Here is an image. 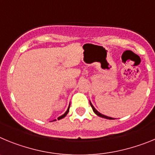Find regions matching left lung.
I'll list each match as a JSON object with an SVG mask.
<instances>
[{
  "mask_svg": "<svg viewBox=\"0 0 155 155\" xmlns=\"http://www.w3.org/2000/svg\"><path fill=\"white\" fill-rule=\"evenodd\" d=\"M90 102V105H91V108H92V109H93V112H94V113H95V114L97 115V116H100V117H102V118H105V119H108V120H114V119L113 118H112V117H109V116H105V115H103V114H102V113H100L99 112H98V110H97L96 109H95V108L94 107V106H93V105L92 104H91V101H89Z\"/></svg>",
  "mask_w": 155,
  "mask_h": 155,
  "instance_id": "1",
  "label": "left lung"
}]
</instances>
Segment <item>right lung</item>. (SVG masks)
Instances as JSON below:
<instances>
[{
    "instance_id": "1",
    "label": "right lung",
    "mask_w": 155,
    "mask_h": 155,
    "mask_svg": "<svg viewBox=\"0 0 155 155\" xmlns=\"http://www.w3.org/2000/svg\"><path fill=\"white\" fill-rule=\"evenodd\" d=\"M70 105H71V104H69V106H68V109H67V111H66L65 113H64V114L62 115V116H59L58 118H57V120H61V119H63V118H64V117H65L66 116H67V114H68V112H69V109H70ZM56 120H53V121H56Z\"/></svg>"
}]
</instances>
